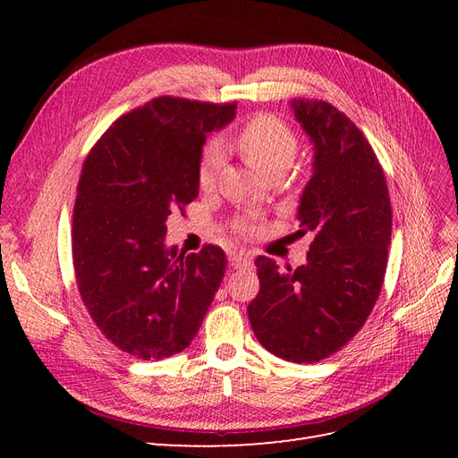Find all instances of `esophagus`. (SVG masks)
I'll return each instance as SVG.
<instances>
[{"label": "esophagus", "instance_id": "1", "mask_svg": "<svg viewBox=\"0 0 458 458\" xmlns=\"http://www.w3.org/2000/svg\"><path fill=\"white\" fill-rule=\"evenodd\" d=\"M229 263H231V267H234V269L250 267L252 266V258L248 256V254H244V252H233L229 256Z\"/></svg>", "mask_w": 458, "mask_h": 458}]
</instances>
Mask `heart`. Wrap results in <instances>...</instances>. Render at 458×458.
Masks as SVG:
<instances>
[{
    "label": "heart",
    "mask_w": 458,
    "mask_h": 458,
    "mask_svg": "<svg viewBox=\"0 0 458 458\" xmlns=\"http://www.w3.org/2000/svg\"><path fill=\"white\" fill-rule=\"evenodd\" d=\"M231 147L263 175H283L293 165L298 140L283 120L273 114H258L248 120L234 133ZM224 164V155L217 145H208L199 162V185L210 189ZM241 231H250L248 221H241Z\"/></svg>",
    "instance_id": "obj_1"
}]
</instances>
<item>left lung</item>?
Segmentation results:
<instances>
[{"label": "left lung", "mask_w": 458, "mask_h": 458, "mask_svg": "<svg viewBox=\"0 0 458 458\" xmlns=\"http://www.w3.org/2000/svg\"><path fill=\"white\" fill-rule=\"evenodd\" d=\"M290 106L313 143V175L298 206V234H313L308 261L279 273L256 259L259 293L248 303L258 342L293 363H317L348 344L384 283L392 206L382 165L355 123L325 101Z\"/></svg>", "instance_id": "obj_1"}]
</instances>
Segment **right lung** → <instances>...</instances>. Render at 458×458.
<instances>
[{
  "label": "right lung",
  "mask_w": 458,
  "mask_h": 458,
  "mask_svg": "<svg viewBox=\"0 0 458 458\" xmlns=\"http://www.w3.org/2000/svg\"><path fill=\"white\" fill-rule=\"evenodd\" d=\"M234 110L157 97L120 116L81 168L72 216L80 296L105 338L143 361L183 352L224 281L219 246L185 256L164 237L170 214L199 197L206 135Z\"/></svg>",
  "instance_id": "obj_1"
}]
</instances>
